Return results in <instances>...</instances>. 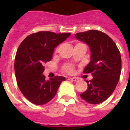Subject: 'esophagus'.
<instances>
[{
    "label": "esophagus",
    "mask_w": 130,
    "mask_h": 130,
    "mask_svg": "<svg viewBox=\"0 0 130 130\" xmlns=\"http://www.w3.org/2000/svg\"><path fill=\"white\" fill-rule=\"evenodd\" d=\"M68 80H70V81H72V82H78L79 81V79H76V78H69L68 79Z\"/></svg>",
    "instance_id": "1"
}]
</instances>
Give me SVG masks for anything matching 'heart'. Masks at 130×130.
Instances as JSON below:
<instances>
[{"mask_svg": "<svg viewBox=\"0 0 130 130\" xmlns=\"http://www.w3.org/2000/svg\"><path fill=\"white\" fill-rule=\"evenodd\" d=\"M64 70L68 73H72V71H73V68L71 65H66V66L64 67Z\"/></svg>", "mask_w": 130, "mask_h": 130, "instance_id": "1", "label": "heart"}]
</instances>
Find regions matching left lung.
<instances>
[{
	"label": "left lung",
	"mask_w": 130,
	"mask_h": 130,
	"mask_svg": "<svg viewBox=\"0 0 130 130\" xmlns=\"http://www.w3.org/2000/svg\"><path fill=\"white\" fill-rule=\"evenodd\" d=\"M77 40L86 43L90 50V61L84 73H91L93 79L86 81L88 89L80 95L90 104H100L110 97L119 81L121 56L111 38L96 30L75 34Z\"/></svg>",
	"instance_id": "8db88e82"
}]
</instances>
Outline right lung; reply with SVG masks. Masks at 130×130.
<instances>
[{"label": "right lung", "instance_id": "add662e5", "mask_svg": "<svg viewBox=\"0 0 130 130\" xmlns=\"http://www.w3.org/2000/svg\"><path fill=\"white\" fill-rule=\"evenodd\" d=\"M70 35L40 31L26 37L19 46L14 60L17 82L22 94L32 104L42 105L51 101L65 81L60 76L46 80L43 64L51 60L54 48Z\"/></svg>", "mask_w": 130, "mask_h": 130}]
</instances>
